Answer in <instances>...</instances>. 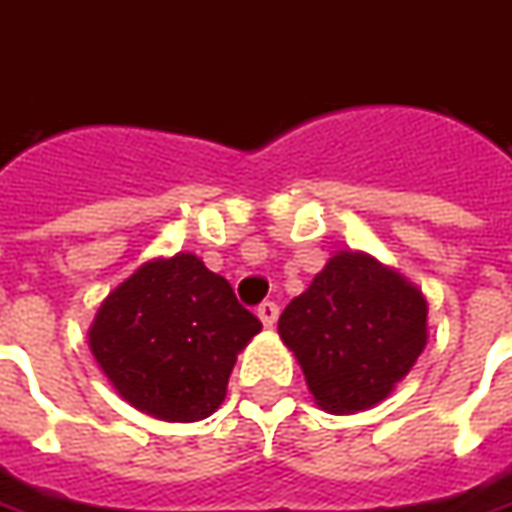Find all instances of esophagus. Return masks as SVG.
Instances as JSON below:
<instances>
[{"instance_id": "obj_1", "label": "esophagus", "mask_w": 512, "mask_h": 512, "mask_svg": "<svg viewBox=\"0 0 512 512\" xmlns=\"http://www.w3.org/2000/svg\"><path fill=\"white\" fill-rule=\"evenodd\" d=\"M257 318L263 321V326H266V329H271V326H274L279 318V307L274 304V301H263V304L257 307Z\"/></svg>"}]
</instances>
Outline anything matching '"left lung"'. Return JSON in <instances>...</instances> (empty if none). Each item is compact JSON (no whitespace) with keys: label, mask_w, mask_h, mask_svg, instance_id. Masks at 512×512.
I'll return each mask as SVG.
<instances>
[{"label":"left lung","mask_w":512,"mask_h":512,"mask_svg":"<svg viewBox=\"0 0 512 512\" xmlns=\"http://www.w3.org/2000/svg\"><path fill=\"white\" fill-rule=\"evenodd\" d=\"M318 406L354 414L381 403L428 343V304L362 252L334 255L279 315Z\"/></svg>","instance_id":"1"}]
</instances>
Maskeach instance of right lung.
Wrapping results in <instances>:
<instances>
[{"instance_id":"right-lung-1","label":"right lung","mask_w":512,"mask_h":512,"mask_svg":"<svg viewBox=\"0 0 512 512\" xmlns=\"http://www.w3.org/2000/svg\"><path fill=\"white\" fill-rule=\"evenodd\" d=\"M263 323L200 257L150 260L117 285L90 326L95 362L150 417L197 422L222 406L235 356Z\"/></svg>"}]
</instances>
